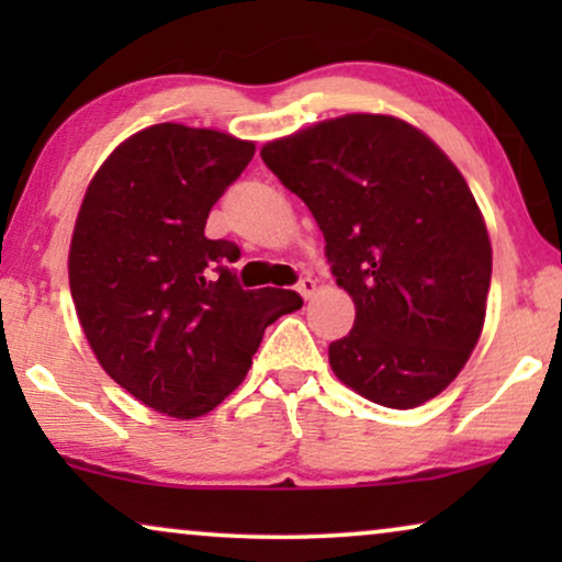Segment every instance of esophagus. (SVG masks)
Here are the masks:
<instances>
[{
  "label": "esophagus",
  "instance_id": "34e87169",
  "mask_svg": "<svg viewBox=\"0 0 562 562\" xmlns=\"http://www.w3.org/2000/svg\"><path fill=\"white\" fill-rule=\"evenodd\" d=\"M299 294H302L304 299H312L314 296V291H317V281L314 279H302L299 281Z\"/></svg>",
  "mask_w": 562,
  "mask_h": 562
}]
</instances>
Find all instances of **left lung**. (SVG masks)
Segmentation results:
<instances>
[{
    "label": "left lung",
    "instance_id": "left-lung-1",
    "mask_svg": "<svg viewBox=\"0 0 562 562\" xmlns=\"http://www.w3.org/2000/svg\"><path fill=\"white\" fill-rule=\"evenodd\" d=\"M263 164L310 206L356 302L329 366L368 402L412 409L463 371L486 319V222L452 160L409 122L345 114L266 143Z\"/></svg>",
    "mask_w": 562,
    "mask_h": 562
}]
</instances>
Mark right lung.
<instances>
[{
    "label": "right lung",
    "instance_id": "add662e5",
    "mask_svg": "<svg viewBox=\"0 0 562 562\" xmlns=\"http://www.w3.org/2000/svg\"><path fill=\"white\" fill-rule=\"evenodd\" d=\"M256 145L164 122L112 150L76 217L68 283L99 366L176 419L240 386L268 325L302 310L296 291H245L240 248L204 235L212 206Z\"/></svg>",
    "mask_w": 562,
    "mask_h": 562
}]
</instances>
